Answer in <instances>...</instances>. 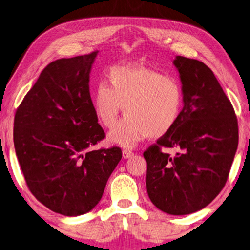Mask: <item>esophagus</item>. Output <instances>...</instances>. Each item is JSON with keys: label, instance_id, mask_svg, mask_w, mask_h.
<instances>
[{"label": "esophagus", "instance_id": "1", "mask_svg": "<svg viewBox=\"0 0 250 250\" xmlns=\"http://www.w3.org/2000/svg\"><path fill=\"white\" fill-rule=\"evenodd\" d=\"M134 156V153L132 152V150L129 149H123V157H124L125 159L126 158H130Z\"/></svg>", "mask_w": 250, "mask_h": 250}]
</instances>
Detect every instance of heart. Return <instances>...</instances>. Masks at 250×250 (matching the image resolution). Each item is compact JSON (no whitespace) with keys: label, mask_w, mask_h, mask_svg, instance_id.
<instances>
[{"label":"heart","mask_w":250,"mask_h":250,"mask_svg":"<svg viewBox=\"0 0 250 250\" xmlns=\"http://www.w3.org/2000/svg\"><path fill=\"white\" fill-rule=\"evenodd\" d=\"M106 83H100L93 108L105 127L112 128L122 106L126 115L108 135V141L133 148L146 137L169 132L183 107V88L175 76L162 75L138 65L110 68Z\"/></svg>","instance_id":"heart-1"}]
</instances>
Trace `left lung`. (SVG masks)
Segmentation results:
<instances>
[{"mask_svg": "<svg viewBox=\"0 0 250 250\" xmlns=\"http://www.w3.org/2000/svg\"><path fill=\"white\" fill-rule=\"evenodd\" d=\"M184 107L169 132L144 152L146 188L158 209L188 215L206 207L227 182L238 146V123L211 69L176 56ZM176 148L175 157L161 152Z\"/></svg>", "mask_w": 250, "mask_h": 250, "instance_id": "left-lung-1", "label": "left lung"}]
</instances>
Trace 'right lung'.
<instances>
[{"instance_id": "right-lung-1", "label": "right lung", "mask_w": 250, "mask_h": 250, "mask_svg": "<svg viewBox=\"0 0 250 250\" xmlns=\"http://www.w3.org/2000/svg\"><path fill=\"white\" fill-rule=\"evenodd\" d=\"M97 53L48 64L14 118L15 153L28 189L48 209L69 217L100 203L122 158L120 147L91 150L105 137L88 85Z\"/></svg>"}]
</instances>
